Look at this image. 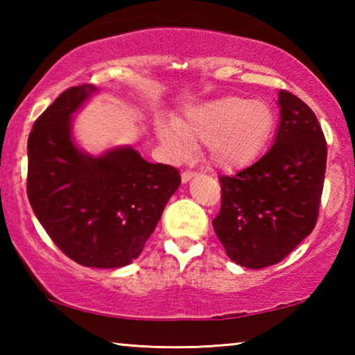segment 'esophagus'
I'll list each match as a JSON object with an SVG mask.
<instances>
[{"label":"esophagus","instance_id":"esophagus-1","mask_svg":"<svg viewBox=\"0 0 355 355\" xmlns=\"http://www.w3.org/2000/svg\"><path fill=\"white\" fill-rule=\"evenodd\" d=\"M196 177V173L194 172H191V171H186V172H183L182 173V182L183 183H188V182H191L192 178Z\"/></svg>","mask_w":355,"mask_h":355}]
</instances>
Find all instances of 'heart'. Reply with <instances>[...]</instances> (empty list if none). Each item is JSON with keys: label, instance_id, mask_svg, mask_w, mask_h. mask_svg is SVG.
<instances>
[{"label": "heart", "instance_id": "heart-1", "mask_svg": "<svg viewBox=\"0 0 355 355\" xmlns=\"http://www.w3.org/2000/svg\"><path fill=\"white\" fill-rule=\"evenodd\" d=\"M275 127L277 116L269 101L225 95L189 107L175 123L159 120L156 135L177 156L188 153L191 144L205 142L211 164L233 172L266 152Z\"/></svg>", "mask_w": 355, "mask_h": 355}]
</instances>
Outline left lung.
<instances>
[{
  "label": "left lung",
  "mask_w": 355,
  "mask_h": 355,
  "mask_svg": "<svg viewBox=\"0 0 355 355\" xmlns=\"http://www.w3.org/2000/svg\"><path fill=\"white\" fill-rule=\"evenodd\" d=\"M280 122L268 153L233 177H220L213 227L228 258L249 269L284 260L318 219L327 147L315 112L279 92Z\"/></svg>",
  "instance_id": "obj_1"
}]
</instances>
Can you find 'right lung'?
Listing matches in <instances>:
<instances>
[{"instance_id": "right-lung-1", "label": "right lung", "mask_w": 355, "mask_h": 355, "mask_svg": "<svg viewBox=\"0 0 355 355\" xmlns=\"http://www.w3.org/2000/svg\"><path fill=\"white\" fill-rule=\"evenodd\" d=\"M98 94L70 87L35 120L28 139V199L59 249L89 268L133 263L180 186L175 167L152 164L130 146L91 155L73 137V116Z\"/></svg>"}]
</instances>
